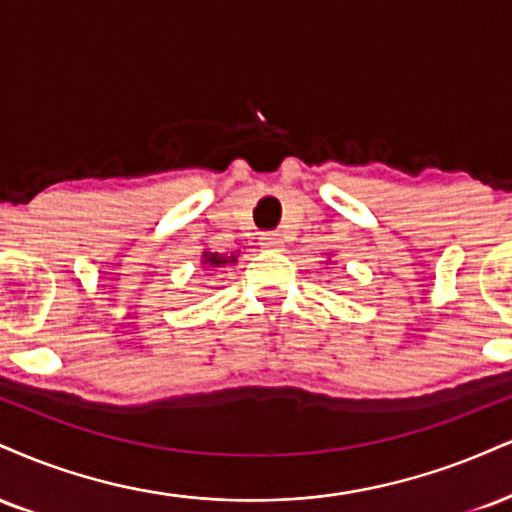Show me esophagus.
<instances>
[{
  "label": "esophagus",
  "instance_id": "obj_1",
  "mask_svg": "<svg viewBox=\"0 0 512 512\" xmlns=\"http://www.w3.org/2000/svg\"><path fill=\"white\" fill-rule=\"evenodd\" d=\"M260 243H262V248H269V250H281V248H283V238H281V233H276V231H267V233H262Z\"/></svg>",
  "mask_w": 512,
  "mask_h": 512
}]
</instances>
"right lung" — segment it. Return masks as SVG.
<instances>
[{"mask_svg":"<svg viewBox=\"0 0 512 512\" xmlns=\"http://www.w3.org/2000/svg\"><path fill=\"white\" fill-rule=\"evenodd\" d=\"M236 262V257H221L214 252V255H209V252H205V264H212V267H224V264H231Z\"/></svg>","mask_w":512,"mask_h":512,"instance_id":"1","label":"right lung"}]
</instances>
